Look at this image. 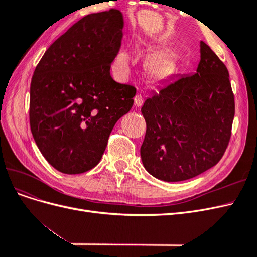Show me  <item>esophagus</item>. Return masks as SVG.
<instances>
[{"mask_svg":"<svg viewBox=\"0 0 257 257\" xmlns=\"http://www.w3.org/2000/svg\"><path fill=\"white\" fill-rule=\"evenodd\" d=\"M143 103H144L143 96L141 94H136L135 97H134V105H135V107H142Z\"/></svg>","mask_w":257,"mask_h":257,"instance_id":"34e87169","label":"esophagus"}]
</instances>
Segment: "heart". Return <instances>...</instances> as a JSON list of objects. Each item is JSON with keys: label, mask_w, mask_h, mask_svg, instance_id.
Returning <instances> with one entry per match:
<instances>
[{"label": "heart", "mask_w": 257, "mask_h": 257, "mask_svg": "<svg viewBox=\"0 0 257 257\" xmlns=\"http://www.w3.org/2000/svg\"><path fill=\"white\" fill-rule=\"evenodd\" d=\"M133 53L128 49H122L116 54L114 59V71L118 75H124L133 64ZM174 62L166 54H157L148 61V69L155 78H165L174 72Z\"/></svg>", "instance_id": "1"}]
</instances>
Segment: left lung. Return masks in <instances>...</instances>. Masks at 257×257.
<instances>
[{"mask_svg":"<svg viewBox=\"0 0 257 257\" xmlns=\"http://www.w3.org/2000/svg\"><path fill=\"white\" fill-rule=\"evenodd\" d=\"M147 131L141 148L144 167L166 182L203 174L226 150L235 99L226 66L200 42L195 72L162 83L142 107Z\"/></svg>","mask_w":257,"mask_h":257,"instance_id":"8db88e82","label":"left lung"}]
</instances>
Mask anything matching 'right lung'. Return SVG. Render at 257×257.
<instances>
[{"mask_svg":"<svg viewBox=\"0 0 257 257\" xmlns=\"http://www.w3.org/2000/svg\"><path fill=\"white\" fill-rule=\"evenodd\" d=\"M124 26L118 10L90 14L46 50L30 88V126L49 164L67 175L102 159L108 138L134 104L136 89L110 76Z\"/></svg>","mask_w":257,"mask_h":257,"instance_id":"right-lung-1","label":"right lung"}]
</instances>
